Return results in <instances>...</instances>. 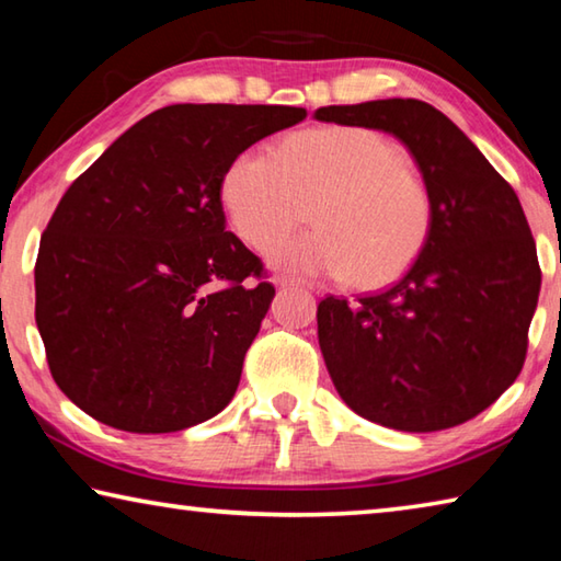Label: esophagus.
Listing matches in <instances>:
<instances>
[{"instance_id": "esophagus-1", "label": "esophagus", "mask_w": 561, "mask_h": 561, "mask_svg": "<svg viewBox=\"0 0 561 561\" xmlns=\"http://www.w3.org/2000/svg\"><path fill=\"white\" fill-rule=\"evenodd\" d=\"M277 287H279V289H287V287H299V282L287 279V277H279V279H277Z\"/></svg>"}]
</instances>
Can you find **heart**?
I'll return each mask as SVG.
<instances>
[{
  "instance_id": "heart-1",
  "label": "heart",
  "mask_w": 561,
  "mask_h": 561,
  "mask_svg": "<svg viewBox=\"0 0 561 561\" xmlns=\"http://www.w3.org/2000/svg\"><path fill=\"white\" fill-rule=\"evenodd\" d=\"M316 201L318 230L278 243L302 203ZM234 232L267 250L274 270L334 274L360 289L383 287L411 267L433 227V195L405 148L381 130L331 126L294 133L277 148L244 150L222 178Z\"/></svg>"
}]
</instances>
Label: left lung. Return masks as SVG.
<instances>
[{
    "mask_svg": "<svg viewBox=\"0 0 561 561\" xmlns=\"http://www.w3.org/2000/svg\"><path fill=\"white\" fill-rule=\"evenodd\" d=\"M391 133L433 195V227L393 287L317 309L319 346L351 411L393 431L470 421L515 383L542 272L515 190L455 123L417 99L317 108Z\"/></svg>",
    "mask_w": 561,
    "mask_h": 561,
    "instance_id": "1",
    "label": "left lung"
}]
</instances>
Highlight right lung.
Segmentation results:
<instances>
[{
	"mask_svg": "<svg viewBox=\"0 0 561 561\" xmlns=\"http://www.w3.org/2000/svg\"><path fill=\"white\" fill-rule=\"evenodd\" d=\"M294 106L175 103L73 180L42 234L36 327L56 386L111 428L175 433L232 401L274 299L225 230L222 178Z\"/></svg>",
	"mask_w": 561,
	"mask_h": 561,
	"instance_id": "obj_1",
	"label": "right lung"
}]
</instances>
